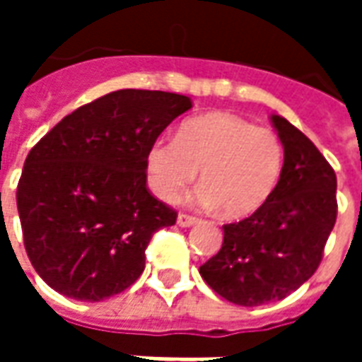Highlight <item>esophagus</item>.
I'll return each instance as SVG.
<instances>
[{
    "mask_svg": "<svg viewBox=\"0 0 362 362\" xmlns=\"http://www.w3.org/2000/svg\"><path fill=\"white\" fill-rule=\"evenodd\" d=\"M176 223H178L180 227H192V225H196L197 223V217L188 215V213H180V215H178V219H176Z\"/></svg>",
    "mask_w": 362,
    "mask_h": 362,
    "instance_id": "34e87169",
    "label": "esophagus"
}]
</instances>
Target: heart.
<instances>
[{"mask_svg":"<svg viewBox=\"0 0 362 362\" xmlns=\"http://www.w3.org/2000/svg\"><path fill=\"white\" fill-rule=\"evenodd\" d=\"M202 168L197 204L223 207L228 219H244L266 204L283 170V143L275 132L227 112L186 119L176 139H157L147 153L153 192L174 202Z\"/></svg>","mask_w":362,"mask_h":362,"instance_id":"obj_1","label":"heart"}]
</instances>
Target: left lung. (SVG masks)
<instances>
[{
  "mask_svg": "<svg viewBox=\"0 0 362 362\" xmlns=\"http://www.w3.org/2000/svg\"><path fill=\"white\" fill-rule=\"evenodd\" d=\"M285 160L266 204L223 227L221 250L199 267L209 287L238 306L281 300L318 269L337 217V178L306 135L272 116Z\"/></svg>",
  "mask_w": 362,
  "mask_h": 362,
  "instance_id": "left-lung-1",
  "label": "left lung"
}]
</instances>
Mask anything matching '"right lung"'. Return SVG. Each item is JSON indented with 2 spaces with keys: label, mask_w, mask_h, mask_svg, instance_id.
Here are the masks:
<instances>
[{
  "label": "right lung",
  "mask_w": 362,
  "mask_h": 362,
  "mask_svg": "<svg viewBox=\"0 0 362 362\" xmlns=\"http://www.w3.org/2000/svg\"><path fill=\"white\" fill-rule=\"evenodd\" d=\"M188 96L122 89L77 108L28 153L17 186L25 250L54 291L103 300L134 285L176 211L147 189V153Z\"/></svg>",
  "instance_id": "right-lung-1"
}]
</instances>
